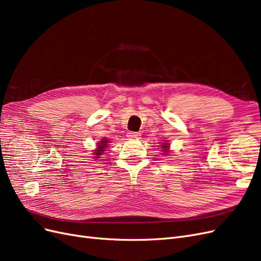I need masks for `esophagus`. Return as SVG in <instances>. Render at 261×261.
<instances>
[{"mask_svg": "<svg viewBox=\"0 0 261 261\" xmlns=\"http://www.w3.org/2000/svg\"><path fill=\"white\" fill-rule=\"evenodd\" d=\"M139 136H140V134L136 133V132H129V133H127V137L129 139H138Z\"/></svg>", "mask_w": 261, "mask_h": 261, "instance_id": "obj_1", "label": "esophagus"}]
</instances>
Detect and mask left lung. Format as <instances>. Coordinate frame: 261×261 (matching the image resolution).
I'll return each mask as SVG.
<instances>
[{"mask_svg": "<svg viewBox=\"0 0 261 261\" xmlns=\"http://www.w3.org/2000/svg\"><path fill=\"white\" fill-rule=\"evenodd\" d=\"M162 147H163V150H167V148H168L169 146H167V145H165V144H164V146H162Z\"/></svg>", "mask_w": 261, "mask_h": 261, "instance_id": "1", "label": "left lung"}]
</instances>
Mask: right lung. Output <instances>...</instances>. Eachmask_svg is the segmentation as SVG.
I'll use <instances>...</instances> for the list:
<instances>
[{
    "instance_id": "obj_1",
    "label": "right lung",
    "mask_w": 261,
    "mask_h": 261,
    "mask_svg": "<svg viewBox=\"0 0 261 261\" xmlns=\"http://www.w3.org/2000/svg\"><path fill=\"white\" fill-rule=\"evenodd\" d=\"M108 141L109 140H107V139H102L101 141H100V144H98V150H96V156L94 158H100V155L101 154H103V151H105V149L108 147Z\"/></svg>"
}]
</instances>
